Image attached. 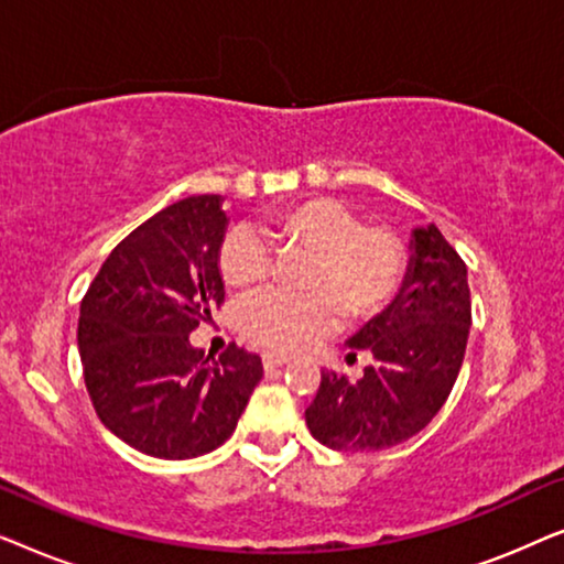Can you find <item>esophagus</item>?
<instances>
[{
	"mask_svg": "<svg viewBox=\"0 0 564 564\" xmlns=\"http://www.w3.org/2000/svg\"><path fill=\"white\" fill-rule=\"evenodd\" d=\"M261 361H264V369H276L288 365L290 357H284V354H276V351H267L264 357H261Z\"/></svg>",
	"mask_w": 564,
	"mask_h": 564,
	"instance_id": "esophagus-1",
	"label": "esophagus"
}]
</instances>
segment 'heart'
Returning a JSON list of instances; mask_svg holds the SVG:
<instances>
[{
	"instance_id": "1",
	"label": "heart",
	"mask_w": 564,
	"mask_h": 564,
	"mask_svg": "<svg viewBox=\"0 0 564 564\" xmlns=\"http://www.w3.org/2000/svg\"><path fill=\"white\" fill-rule=\"evenodd\" d=\"M276 241L311 251L303 284L307 292L269 290L241 307V334L272 351H297L341 321L372 318L403 288L408 253L400 238L382 226H361L351 207L330 197H313L269 215ZM274 267V249L253 226H234L223 236L218 269L234 290L264 284Z\"/></svg>"
}]
</instances>
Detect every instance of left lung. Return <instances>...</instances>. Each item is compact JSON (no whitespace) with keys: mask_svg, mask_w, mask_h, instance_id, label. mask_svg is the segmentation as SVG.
<instances>
[{"mask_svg":"<svg viewBox=\"0 0 564 564\" xmlns=\"http://www.w3.org/2000/svg\"><path fill=\"white\" fill-rule=\"evenodd\" d=\"M403 290L349 346L372 354L365 377L323 372L305 421L338 452L403 444L442 411L465 359L473 303L467 267L436 226L415 228Z\"/></svg>","mask_w":564,"mask_h":564,"instance_id":"obj_1","label":"left lung"}]
</instances>
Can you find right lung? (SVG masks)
I'll return each mask as SVG.
<instances>
[{"instance_id":"add662e5","label":"right lung","mask_w":564,"mask_h":564,"mask_svg":"<svg viewBox=\"0 0 564 564\" xmlns=\"http://www.w3.org/2000/svg\"><path fill=\"white\" fill-rule=\"evenodd\" d=\"M220 195L164 207L110 251L79 311L84 384L99 421L159 459L207 454L234 434L264 367L228 346L218 361L189 334L226 303Z\"/></svg>"}]
</instances>
